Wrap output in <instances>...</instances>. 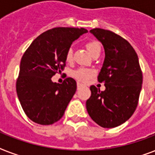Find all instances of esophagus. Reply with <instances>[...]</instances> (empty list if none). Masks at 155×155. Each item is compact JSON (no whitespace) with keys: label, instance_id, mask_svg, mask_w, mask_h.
<instances>
[{"label":"esophagus","instance_id":"obj_1","mask_svg":"<svg viewBox=\"0 0 155 155\" xmlns=\"http://www.w3.org/2000/svg\"><path fill=\"white\" fill-rule=\"evenodd\" d=\"M84 87V84H81V83H77V89L80 90V88H82V87Z\"/></svg>","mask_w":155,"mask_h":155}]
</instances>
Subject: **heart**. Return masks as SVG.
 Returning a JSON list of instances; mask_svg holds the SVG:
<instances>
[{
    "mask_svg": "<svg viewBox=\"0 0 155 155\" xmlns=\"http://www.w3.org/2000/svg\"><path fill=\"white\" fill-rule=\"evenodd\" d=\"M85 47L89 51L91 54L97 53V52L101 51V44L100 42L97 40H89L85 43ZM73 57V52L72 49L70 48L68 49L66 52L65 54V59L67 62L70 63L72 61ZM94 75V71L91 69V68H80L77 70H75L73 72V76L77 80L80 82H85L87 81L88 79L92 77V75Z\"/></svg>",
    "mask_w": 155,
    "mask_h": 155,
    "instance_id": "obj_1",
    "label": "heart"
}]
</instances>
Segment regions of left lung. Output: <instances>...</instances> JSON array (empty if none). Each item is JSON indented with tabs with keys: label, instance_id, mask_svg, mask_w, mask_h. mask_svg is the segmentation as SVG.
I'll return each instance as SVG.
<instances>
[{
	"label": "left lung",
	"instance_id": "1",
	"mask_svg": "<svg viewBox=\"0 0 155 155\" xmlns=\"http://www.w3.org/2000/svg\"><path fill=\"white\" fill-rule=\"evenodd\" d=\"M90 32L101 42L105 58L98 82L104 91L90 87L86 108L95 122L103 128H114L125 122L137 108L142 84L138 57L127 40L110 30L96 28Z\"/></svg>",
	"mask_w": 155,
	"mask_h": 155
}]
</instances>
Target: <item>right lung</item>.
<instances>
[{
	"instance_id": "1",
	"label": "right lung",
	"mask_w": 155,
	"mask_h": 155,
	"mask_svg": "<svg viewBox=\"0 0 155 155\" xmlns=\"http://www.w3.org/2000/svg\"><path fill=\"white\" fill-rule=\"evenodd\" d=\"M87 32L84 28H53L36 38L23 54L16 90L23 110L34 122L52 125L64 114L76 82L67 78L57 84L51 77L64 70L66 52L73 41Z\"/></svg>"
}]
</instances>
